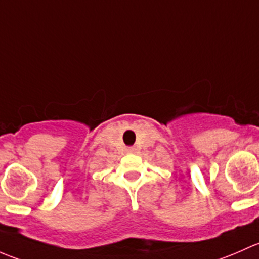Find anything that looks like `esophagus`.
<instances>
[{
    "instance_id": "34e87169",
    "label": "esophagus",
    "mask_w": 259,
    "mask_h": 259,
    "mask_svg": "<svg viewBox=\"0 0 259 259\" xmlns=\"http://www.w3.org/2000/svg\"><path fill=\"white\" fill-rule=\"evenodd\" d=\"M135 149H136V148H133V147H131V148H128V151H130V152H135Z\"/></svg>"
}]
</instances>
